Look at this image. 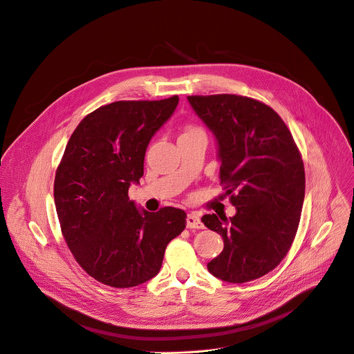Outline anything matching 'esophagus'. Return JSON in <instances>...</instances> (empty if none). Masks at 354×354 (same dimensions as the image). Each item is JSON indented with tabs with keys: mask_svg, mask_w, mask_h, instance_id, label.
<instances>
[{
	"mask_svg": "<svg viewBox=\"0 0 354 354\" xmlns=\"http://www.w3.org/2000/svg\"><path fill=\"white\" fill-rule=\"evenodd\" d=\"M203 222L197 214H188L187 215V227L189 229H203Z\"/></svg>",
	"mask_w": 354,
	"mask_h": 354,
	"instance_id": "esophagus-1",
	"label": "esophagus"
}]
</instances>
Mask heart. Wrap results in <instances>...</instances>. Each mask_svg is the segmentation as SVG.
<instances>
[{
  "instance_id": "1",
  "label": "heart",
  "mask_w": 354,
  "mask_h": 354,
  "mask_svg": "<svg viewBox=\"0 0 354 354\" xmlns=\"http://www.w3.org/2000/svg\"><path fill=\"white\" fill-rule=\"evenodd\" d=\"M197 132H203L200 128H197V127H188L187 129H185V132L183 133V135H189V133H197Z\"/></svg>"
}]
</instances>
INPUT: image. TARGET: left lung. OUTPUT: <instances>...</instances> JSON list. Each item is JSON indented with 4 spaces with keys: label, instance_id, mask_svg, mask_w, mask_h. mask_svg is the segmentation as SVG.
Wrapping results in <instances>:
<instances>
[{
    "label": "left lung",
    "instance_id": "8db88e82",
    "mask_svg": "<svg viewBox=\"0 0 354 354\" xmlns=\"http://www.w3.org/2000/svg\"><path fill=\"white\" fill-rule=\"evenodd\" d=\"M192 109L215 135L221 184L236 207L232 218L204 215L223 250L208 270L226 283H248L276 268L288 253L305 195L301 153L280 115L242 95H189Z\"/></svg>",
    "mask_w": 354,
    "mask_h": 354
}]
</instances>
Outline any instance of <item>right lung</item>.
Listing matches in <instances>:
<instances>
[{"label":"right lung","mask_w":354,"mask_h":354,"mask_svg":"<svg viewBox=\"0 0 354 354\" xmlns=\"http://www.w3.org/2000/svg\"><path fill=\"white\" fill-rule=\"evenodd\" d=\"M178 97L116 101L88 113L68 139L55 177L63 238L97 281L131 288L160 271L170 241L184 230L183 209H138L131 183L143 176L153 135L173 115Z\"/></svg>","instance_id":"add662e5"}]
</instances>
